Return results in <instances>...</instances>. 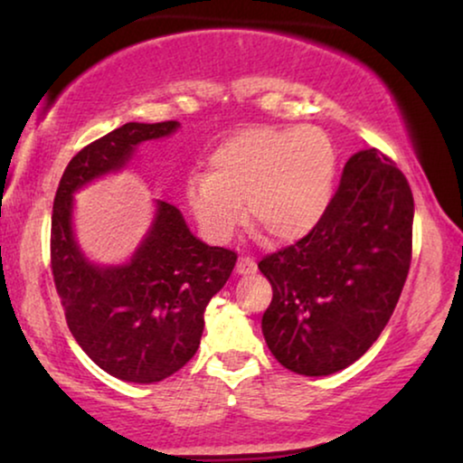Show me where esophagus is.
I'll list each match as a JSON object with an SVG mask.
<instances>
[{
	"label": "esophagus",
	"mask_w": 463,
	"mask_h": 463,
	"mask_svg": "<svg viewBox=\"0 0 463 463\" xmlns=\"http://www.w3.org/2000/svg\"><path fill=\"white\" fill-rule=\"evenodd\" d=\"M236 271L238 274H255L257 271V263L252 261L250 257H240L238 263H236Z\"/></svg>",
	"instance_id": "1"
}]
</instances>
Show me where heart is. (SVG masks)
Segmentation results:
<instances>
[{"label": "heart", "instance_id": "b5f03b06", "mask_svg": "<svg viewBox=\"0 0 463 463\" xmlns=\"http://www.w3.org/2000/svg\"><path fill=\"white\" fill-rule=\"evenodd\" d=\"M211 173L187 181V204L211 242H227L244 219L268 238L290 242L325 217L333 195L335 151L316 126H252L223 138L213 151Z\"/></svg>", "mask_w": 463, "mask_h": 463}]
</instances>
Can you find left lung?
<instances>
[{
  "mask_svg": "<svg viewBox=\"0 0 463 463\" xmlns=\"http://www.w3.org/2000/svg\"><path fill=\"white\" fill-rule=\"evenodd\" d=\"M413 194L382 151L354 154L325 217L259 269L274 290L261 328L278 363L331 375L375 344L411 268Z\"/></svg>",
  "mask_w": 463,
  "mask_h": 463,
  "instance_id": "left-lung-1",
  "label": "left lung"
}]
</instances>
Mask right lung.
I'll list each match as a JSON object with an SVG mask.
<instances>
[{
	"label": "right lung",
	"instance_id": "add662e5",
	"mask_svg": "<svg viewBox=\"0 0 463 463\" xmlns=\"http://www.w3.org/2000/svg\"><path fill=\"white\" fill-rule=\"evenodd\" d=\"M179 122H128L71 157L54 195L50 268L67 326L81 350L109 375L162 382L198 352L208 301L223 288L238 255L200 242L179 208L157 200L154 227L130 263L94 268L71 232V195L122 168L138 143L166 137Z\"/></svg>",
	"mask_w": 463,
	"mask_h": 463
}]
</instances>
